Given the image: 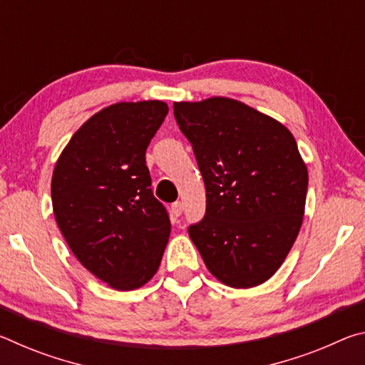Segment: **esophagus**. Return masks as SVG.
I'll return each instance as SVG.
<instances>
[{"label":"esophagus","mask_w":365,"mask_h":365,"mask_svg":"<svg viewBox=\"0 0 365 365\" xmlns=\"http://www.w3.org/2000/svg\"><path fill=\"white\" fill-rule=\"evenodd\" d=\"M182 211H183V206H182L180 201H175L174 205L170 206V212H172V215H174V217H178V215H182Z\"/></svg>","instance_id":"esophagus-1"}]
</instances>
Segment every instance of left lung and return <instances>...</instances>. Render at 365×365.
I'll return each instance as SVG.
<instances>
[{"mask_svg":"<svg viewBox=\"0 0 365 365\" xmlns=\"http://www.w3.org/2000/svg\"><path fill=\"white\" fill-rule=\"evenodd\" d=\"M206 187V214L188 227L214 277L233 288L269 280L304 215L307 169L287 127L228 98L174 103Z\"/></svg>","mask_w":365,"mask_h":365,"instance_id":"8db88e82","label":"left lung"}]
</instances>
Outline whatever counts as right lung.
I'll return each instance as SVG.
<instances>
[{
	"instance_id": "1",
	"label": "right lung",
	"mask_w": 365,
	"mask_h": 365,
	"mask_svg": "<svg viewBox=\"0 0 365 365\" xmlns=\"http://www.w3.org/2000/svg\"><path fill=\"white\" fill-rule=\"evenodd\" d=\"M169 113L163 101L117 103L73 133L53 172L58 227L80 264L109 287H143L170 235L151 190L146 148Z\"/></svg>"
}]
</instances>
